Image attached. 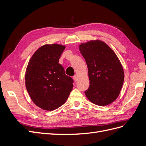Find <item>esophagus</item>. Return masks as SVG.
<instances>
[{
  "label": "esophagus",
  "mask_w": 146,
  "mask_h": 146,
  "mask_svg": "<svg viewBox=\"0 0 146 146\" xmlns=\"http://www.w3.org/2000/svg\"><path fill=\"white\" fill-rule=\"evenodd\" d=\"M73 79H74V80L75 81V82H77V80H78V77H77V76H74V77H73Z\"/></svg>",
  "instance_id": "esophagus-1"
}]
</instances>
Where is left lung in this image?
Here are the masks:
<instances>
[{
  "mask_svg": "<svg viewBox=\"0 0 146 146\" xmlns=\"http://www.w3.org/2000/svg\"><path fill=\"white\" fill-rule=\"evenodd\" d=\"M86 60L90 84L85 93L91 102L99 106L108 105L120 94L124 80L122 64L111 47L99 39L79 45Z\"/></svg>",
  "mask_w": 146,
  "mask_h": 146,
  "instance_id": "1",
  "label": "left lung"
}]
</instances>
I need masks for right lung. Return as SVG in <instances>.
<instances>
[{
  "mask_svg": "<svg viewBox=\"0 0 146 146\" xmlns=\"http://www.w3.org/2000/svg\"><path fill=\"white\" fill-rule=\"evenodd\" d=\"M66 46L45 44L35 51L25 70V83L33 102L47 111L63 105L73 88V80L59 64Z\"/></svg>",
  "mask_w": 146,
  "mask_h": 146,
  "instance_id": "right-lung-1",
  "label": "right lung"
}]
</instances>
